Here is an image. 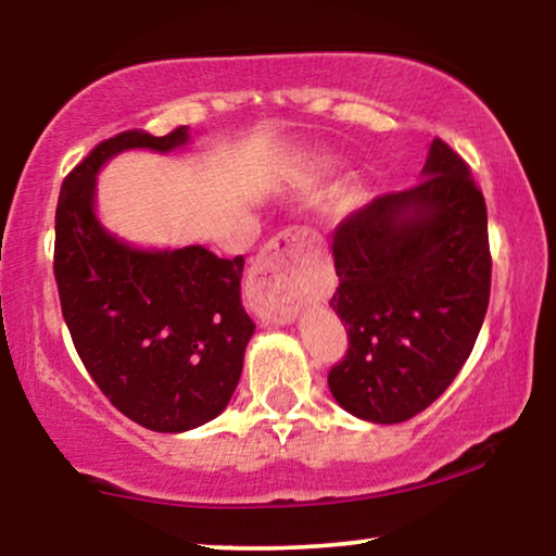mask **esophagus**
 <instances>
[{
    "instance_id": "esophagus-1",
    "label": "esophagus",
    "mask_w": 556,
    "mask_h": 556,
    "mask_svg": "<svg viewBox=\"0 0 556 556\" xmlns=\"http://www.w3.org/2000/svg\"><path fill=\"white\" fill-rule=\"evenodd\" d=\"M309 233L305 228H287L258 251L249 274L247 298L262 323H290L300 309L298 264L305 256Z\"/></svg>"
}]
</instances>
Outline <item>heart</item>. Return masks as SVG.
I'll return each mask as SVG.
<instances>
[{"instance_id": "obj_1", "label": "heart", "mask_w": 556, "mask_h": 556, "mask_svg": "<svg viewBox=\"0 0 556 556\" xmlns=\"http://www.w3.org/2000/svg\"><path fill=\"white\" fill-rule=\"evenodd\" d=\"M328 167H330V160L325 157V154H317V157L307 160L305 165H302V175H305V177H317V175H323Z\"/></svg>"}]
</instances>
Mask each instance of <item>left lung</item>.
Segmentation results:
<instances>
[{
  "instance_id": "8db88e82",
  "label": "left lung",
  "mask_w": 556,
  "mask_h": 556,
  "mask_svg": "<svg viewBox=\"0 0 556 556\" xmlns=\"http://www.w3.org/2000/svg\"><path fill=\"white\" fill-rule=\"evenodd\" d=\"M348 353L328 387L353 417L396 425L427 409L476 345L491 298L483 192L432 139L421 180L374 198L332 231Z\"/></svg>"
}]
</instances>
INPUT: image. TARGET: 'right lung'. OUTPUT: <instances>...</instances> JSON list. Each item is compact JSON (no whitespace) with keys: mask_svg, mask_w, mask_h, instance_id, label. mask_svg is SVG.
Segmentation results:
<instances>
[{"mask_svg":"<svg viewBox=\"0 0 556 556\" xmlns=\"http://www.w3.org/2000/svg\"><path fill=\"white\" fill-rule=\"evenodd\" d=\"M182 144L188 127L103 139L65 177L55 208L53 269L73 345L103 396L152 432H188L216 419L254 336L241 305L243 256L218 258L203 247L135 249L96 218L103 162L124 150Z\"/></svg>","mask_w":556,"mask_h":556,"instance_id":"right-lung-1","label":"right lung"}]
</instances>
